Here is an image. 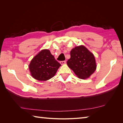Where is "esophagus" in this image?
I'll list each match as a JSON object with an SVG mask.
<instances>
[{
	"instance_id": "esophagus-1",
	"label": "esophagus",
	"mask_w": 123,
	"mask_h": 123,
	"mask_svg": "<svg viewBox=\"0 0 123 123\" xmlns=\"http://www.w3.org/2000/svg\"><path fill=\"white\" fill-rule=\"evenodd\" d=\"M60 63H61V65H64V64H65L66 63V61H61V62H60Z\"/></svg>"
}]
</instances>
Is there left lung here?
<instances>
[{
	"label": "left lung",
	"mask_w": 123,
	"mask_h": 123,
	"mask_svg": "<svg viewBox=\"0 0 123 123\" xmlns=\"http://www.w3.org/2000/svg\"><path fill=\"white\" fill-rule=\"evenodd\" d=\"M67 65L77 76L86 79L94 72L96 65L94 55L84 46L75 47L70 52Z\"/></svg>",
	"instance_id": "1"
}]
</instances>
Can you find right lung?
<instances>
[{
	"mask_svg": "<svg viewBox=\"0 0 123 123\" xmlns=\"http://www.w3.org/2000/svg\"><path fill=\"white\" fill-rule=\"evenodd\" d=\"M61 65L55 60L48 49L43 50L33 58L29 65V70L34 79L46 81L53 77Z\"/></svg>",
	"mask_w": 123,
	"mask_h": 123,
	"instance_id": "add662e5",
	"label": "right lung"
}]
</instances>
